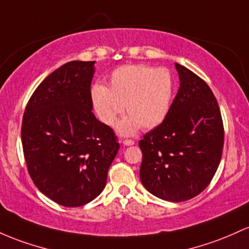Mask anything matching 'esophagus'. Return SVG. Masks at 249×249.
Segmentation results:
<instances>
[{"mask_svg": "<svg viewBox=\"0 0 249 249\" xmlns=\"http://www.w3.org/2000/svg\"><path fill=\"white\" fill-rule=\"evenodd\" d=\"M123 144L126 146H131L135 144V141H132V139H124V141H123Z\"/></svg>", "mask_w": 249, "mask_h": 249, "instance_id": "34e87169", "label": "esophagus"}]
</instances>
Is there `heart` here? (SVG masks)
I'll return each mask as SVG.
<instances>
[{"mask_svg": "<svg viewBox=\"0 0 249 249\" xmlns=\"http://www.w3.org/2000/svg\"><path fill=\"white\" fill-rule=\"evenodd\" d=\"M174 87L168 68L126 65L111 73L108 87L94 85L91 98L97 116L111 126L126 108L129 116L119 123L118 131L133 135L141 126L150 130L163 123L170 110Z\"/></svg>", "mask_w": 249, "mask_h": 249, "instance_id": "b5f03b06", "label": "heart"}]
</instances>
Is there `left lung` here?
Segmentation results:
<instances>
[{"label": "left lung", "mask_w": 249, "mask_h": 249, "mask_svg": "<svg viewBox=\"0 0 249 249\" xmlns=\"http://www.w3.org/2000/svg\"><path fill=\"white\" fill-rule=\"evenodd\" d=\"M179 89L168 116L139 141V170L145 189L169 202L190 200L210 183L223 149V123L206 81L175 64Z\"/></svg>", "instance_id": "left-lung-1"}]
</instances>
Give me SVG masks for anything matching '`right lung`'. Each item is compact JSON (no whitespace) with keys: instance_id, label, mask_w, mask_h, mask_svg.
<instances>
[{"instance_id":"obj_1","label":"right lung","mask_w":249,"mask_h":249,"mask_svg":"<svg viewBox=\"0 0 249 249\" xmlns=\"http://www.w3.org/2000/svg\"><path fill=\"white\" fill-rule=\"evenodd\" d=\"M95 61H71L41 83L26 106L21 141L28 173L43 195L80 207L104 190L119 150L113 130L92 112Z\"/></svg>"}]
</instances>
